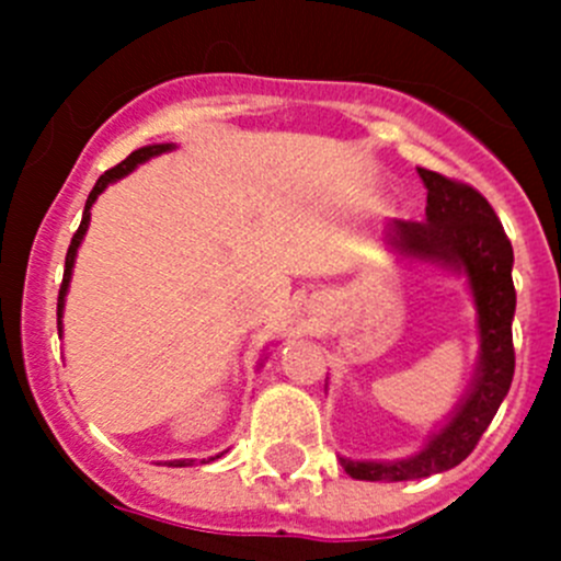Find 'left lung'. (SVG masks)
<instances>
[{"mask_svg": "<svg viewBox=\"0 0 561 561\" xmlns=\"http://www.w3.org/2000/svg\"><path fill=\"white\" fill-rule=\"evenodd\" d=\"M426 186V219L401 222L393 219L382 239L390 252L410 263L432 265L461 276L474 304L478 325V364L472 380L458 399L448 421L428 434L423 448L407 458L377 461V458H339L344 472L355 480H417L445 472L461 463L474 450L478 439L494 421L505 401L516 369L513 353V247L502 222L478 190L445 175L417 168Z\"/></svg>", "mask_w": 561, "mask_h": 561, "instance_id": "8db88e82", "label": "left lung"}]
</instances>
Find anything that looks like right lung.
Returning a JSON list of instances; mask_svg holds the SVG:
<instances>
[{"label": "right lung", "mask_w": 561, "mask_h": 561, "mask_svg": "<svg viewBox=\"0 0 561 561\" xmlns=\"http://www.w3.org/2000/svg\"><path fill=\"white\" fill-rule=\"evenodd\" d=\"M175 144H151V146H140L138 151H133V154L127 157L124 162H118L116 168H111V171H105L103 175L98 179V184H94V190L89 192L87 197V208H83V219H81V228H78V233L72 236L70 241V249H67V257H65V279H61V290H59V304H56V317H59V336H61V328H65V322H61V317H65V298H67V290H70V279H72V268H76V257H78V247H81L83 236H87L89 230V222H92V206L94 201H98L100 195L107 190V184H116L118 179H124V175H129L135 171L138 165H144V162H149L151 157H160V154H168V151H173ZM268 358V355H263L260 358L257 366H263V360ZM228 450H222V454L211 456V458H203L201 463H208V461H217V458H222ZM195 463V458H173V461H165V467H192Z\"/></svg>", "instance_id": "obj_1"}]
</instances>
